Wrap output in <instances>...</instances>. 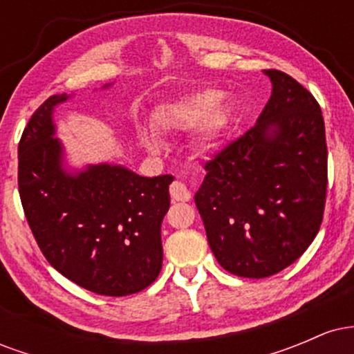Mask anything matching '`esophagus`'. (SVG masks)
Wrapping results in <instances>:
<instances>
[{
  "label": "esophagus",
  "instance_id": "1",
  "mask_svg": "<svg viewBox=\"0 0 354 354\" xmlns=\"http://www.w3.org/2000/svg\"><path fill=\"white\" fill-rule=\"evenodd\" d=\"M169 194H171L173 201H188L191 198V191L185 183L173 181L169 186Z\"/></svg>",
  "mask_w": 354,
  "mask_h": 354
}]
</instances>
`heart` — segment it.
Returning <instances> with one entry per match:
<instances>
[{"mask_svg": "<svg viewBox=\"0 0 354 354\" xmlns=\"http://www.w3.org/2000/svg\"><path fill=\"white\" fill-rule=\"evenodd\" d=\"M218 100V91L203 89L166 101L153 111V129L157 133L186 131L203 121L196 138V146L201 151H208L216 145L219 136L225 133L233 118V104L230 101H221L216 105ZM141 141L149 151H158L161 146L158 135L148 129L141 133Z\"/></svg>", "mask_w": 354, "mask_h": 354, "instance_id": "obj_1", "label": "heart"}]
</instances>
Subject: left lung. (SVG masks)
Returning a JSON list of instances; mask_svg holds the SVG:
<instances>
[{"instance_id":"1","label":"left lung","mask_w":354,"mask_h":354,"mask_svg":"<svg viewBox=\"0 0 354 354\" xmlns=\"http://www.w3.org/2000/svg\"><path fill=\"white\" fill-rule=\"evenodd\" d=\"M273 91L251 129L205 165L194 194L218 263L241 278L293 265L318 234L328 186L324 120L295 78L265 70Z\"/></svg>"}]
</instances>
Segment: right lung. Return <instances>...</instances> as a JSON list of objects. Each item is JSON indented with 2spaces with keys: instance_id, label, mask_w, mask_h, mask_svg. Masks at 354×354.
Instances as JSON below:
<instances>
[{
  "instance_id": "obj_1",
  "label": "right lung",
  "mask_w": 354,
  "mask_h": 354,
  "mask_svg": "<svg viewBox=\"0 0 354 354\" xmlns=\"http://www.w3.org/2000/svg\"><path fill=\"white\" fill-rule=\"evenodd\" d=\"M66 100L50 96L19 140L24 216L48 263L73 283L104 296L143 291L161 271V223L173 176L145 178L108 163L66 171L53 123L55 106Z\"/></svg>"
}]
</instances>
